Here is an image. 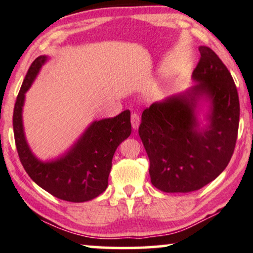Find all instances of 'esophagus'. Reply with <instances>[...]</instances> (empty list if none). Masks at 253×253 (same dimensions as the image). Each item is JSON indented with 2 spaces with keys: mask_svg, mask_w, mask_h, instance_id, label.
<instances>
[{
  "mask_svg": "<svg viewBox=\"0 0 253 253\" xmlns=\"http://www.w3.org/2000/svg\"><path fill=\"white\" fill-rule=\"evenodd\" d=\"M139 123H140V119H139V115L137 113H132L131 114V126L134 130L138 129L139 126Z\"/></svg>",
  "mask_w": 253,
  "mask_h": 253,
  "instance_id": "1",
  "label": "esophagus"
}]
</instances>
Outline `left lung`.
Returning <instances> with one entry per match:
<instances>
[{
  "label": "left lung",
  "mask_w": 253,
  "mask_h": 253,
  "mask_svg": "<svg viewBox=\"0 0 253 253\" xmlns=\"http://www.w3.org/2000/svg\"><path fill=\"white\" fill-rule=\"evenodd\" d=\"M193 78L199 84L153 103L142 114L138 133L150 160L152 185L165 193L198 191L230 162L239 126V98L230 72L211 48L200 46ZM212 100L211 126L196 130V98Z\"/></svg>",
  "instance_id": "obj_1"
}]
</instances>
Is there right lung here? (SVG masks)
Masks as SVG:
<instances>
[{
	"mask_svg": "<svg viewBox=\"0 0 253 253\" xmlns=\"http://www.w3.org/2000/svg\"><path fill=\"white\" fill-rule=\"evenodd\" d=\"M45 61L44 55L35 59L16 98L12 126L19 160L29 176L51 195L70 202L89 201L107 189L115 151L131 133L130 110L94 122L62 158L52 163L39 162L25 142L22 107L25 91Z\"/></svg>",
	"mask_w": 253,
	"mask_h": 253,
	"instance_id": "add662e5",
	"label": "right lung"
}]
</instances>
